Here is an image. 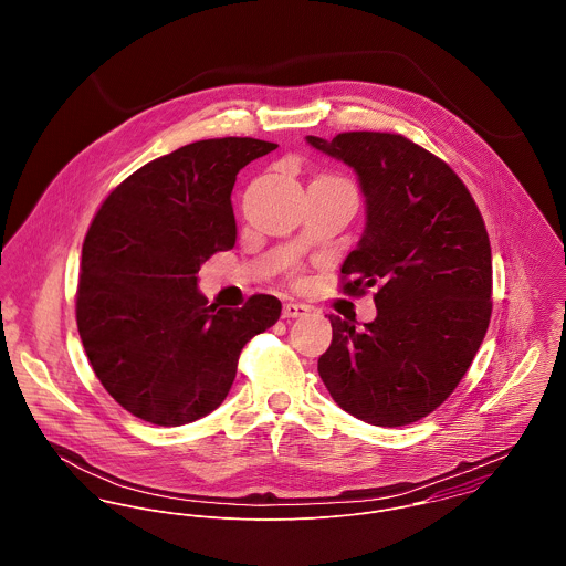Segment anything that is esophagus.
<instances>
[{
    "label": "esophagus",
    "instance_id": "34e87169",
    "mask_svg": "<svg viewBox=\"0 0 566 566\" xmlns=\"http://www.w3.org/2000/svg\"><path fill=\"white\" fill-rule=\"evenodd\" d=\"M310 314V307L303 303H285L283 305V318H303Z\"/></svg>",
    "mask_w": 566,
    "mask_h": 566
}]
</instances>
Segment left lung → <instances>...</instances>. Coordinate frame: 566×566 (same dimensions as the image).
Segmentation results:
<instances>
[{"mask_svg":"<svg viewBox=\"0 0 566 566\" xmlns=\"http://www.w3.org/2000/svg\"><path fill=\"white\" fill-rule=\"evenodd\" d=\"M307 144L357 174L366 227L342 263L344 292L377 290V318L364 328L328 316L321 379L364 422H416L447 401L484 342L492 254L482 213L447 163L401 135H310Z\"/></svg>","mask_w":566,"mask_h":566,"instance_id":"obj_1","label":"left lung"}]
</instances>
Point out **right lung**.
Returning a JSON list of instances; mask_svg holds the SVG:
<instances>
[{
	"label": "right lung",
	"mask_w": 566,
	"mask_h": 566,
	"mask_svg": "<svg viewBox=\"0 0 566 566\" xmlns=\"http://www.w3.org/2000/svg\"><path fill=\"white\" fill-rule=\"evenodd\" d=\"M276 144L224 137L174 150L128 176L82 243L76 321L106 392L133 416L178 427L227 399L243 346L281 316V301L209 305L200 265L235 245L240 169Z\"/></svg>",
	"instance_id": "add662e5"
}]
</instances>
